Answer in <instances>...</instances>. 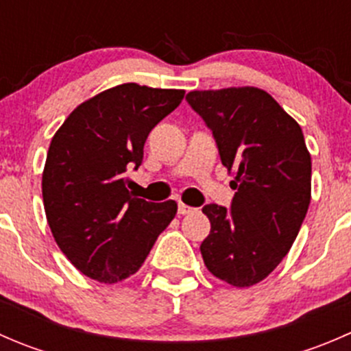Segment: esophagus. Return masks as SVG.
Masks as SVG:
<instances>
[{"instance_id":"1","label":"esophagus","mask_w":351,"mask_h":351,"mask_svg":"<svg viewBox=\"0 0 351 351\" xmlns=\"http://www.w3.org/2000/svg\"><path fill=\"white\" fill-rule=\"evenodd\" d=\"M190 212H193V208L190 207V205L183 204V202H180L178 204V214L180 215H185V214H190Z\"/></svg>"}]
</instances>
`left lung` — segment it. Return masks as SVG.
I'll return each instance as SVG.
<instances>
[{
	"label": "left lung",
	"mask_w": 351,
	"mask_h": 351,
	"mask_svg": "<svg viewBox=\"0 0 351 351\" xmlns=\"http://www.w3.org/2000/svg\"><path fill=\"white\" fill-rule=\"evenodd\" d=\"M186 100L234 175L231 208H202L210 221L202 258L229 285H254L284 260L309 208L311 154L302 129L270 93L254 86L195 90Z\"/></svg>",
	"instance_id": "obj_1"
}]
</instances>
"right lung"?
Returning a JSON list of instances; mask_svg holds the SVG:
<instances>
[{"instance_id":"right-lung-1","label":"right lung","mask_w":351,"mask_h":351,"mask_svg":"<svg viewBox=\"0 0 351 351\" xmlns=\"http://www.w3.org/2000/svg\"><path fill=\"white\" fill-rule=\"evenodd\" d=\"M185 90L123 83L77 105L54 134L42 173L49 228L83 275L117 284L143 267L175 219V200L146 202L127 189L156 123L182 104Z\"/></svg>"}]
</instances>
